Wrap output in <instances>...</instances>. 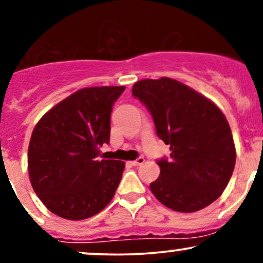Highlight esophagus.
Listing matches in <instances>:
<instances>
[{
    "label": "esophagus",
    "instance_id": "esophagus-1",
    "mask_svg": "<svg viewBox=\"0 0 263 263\" xmlns=\"http://www.w3.org/2000/svg\"><path fill=\"white\" fill-rule=\"evenodd\" d=\"M129 163H131V165H135V167H136V165H141V164H143V163H144V158H143V157H140V158H137L136 161H132Z\"/></svg>",
    "mask_w": 263,
    "mask_h": 263
}]
</instances>
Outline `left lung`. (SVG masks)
I'll list each match as a JSON object with an SVG mask.
<instances>
[{"label": "left lung", "instance_id": "obj_1", "mask_svg": "<svg viewBox=\"0 0 263 263\" xmlns=\"http://www.w3.org/2000/svg\"><path fill=\"white\" fill-rule=\"evenodd\" d=\"M132 95L152 115L157 135L170 144L171 159L149 188L163 205L194 213L215 201L234 172L236 149L221 110L192 87L171 78L135 83Z\"/></svg>", "mask_w": 263, "mask_h": 263}]
</instances>
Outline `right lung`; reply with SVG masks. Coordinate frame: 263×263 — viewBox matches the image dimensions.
I'll return each instance as SVG.
<instances>
[{
	"mask_svg": "<svg viewBox=\"0 0 263 263\" xmlns=\"http://www.w3.org/2000/svg\"><path fill=\"white\" fill-rule=\"evenodd\" d=\"M123 90H78L50 108L33 129L29 179L42 203L60 218H91L114 198L125 162L98 157L102 144L110 142L112 105Z\"/></svg>",
	"mask_w": 263,
	"mask_h": 263,
	"instance_id": "right-lung-1",
	"label": "right lung"
}]
</instances>
